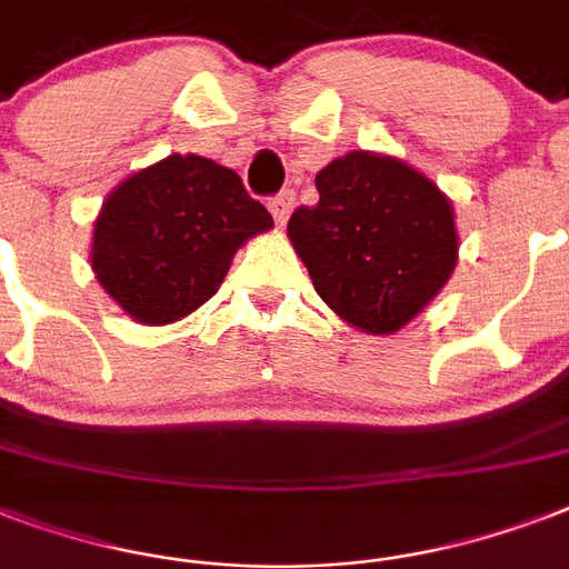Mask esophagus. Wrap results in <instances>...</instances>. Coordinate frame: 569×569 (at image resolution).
<instances>
[{
	"instance_id": "34e87169",
	"label": "esophagus",
	"mask_w": 569,
	"mask_h": 569,
	"mask_svg": "<svg viewBox=\"0 0 569 569\" xmlns=\"http://www.w3.org/2000/svg\"><path fill=\"white\" fill-rule=\"evenodd\" d=\"M295 206V191L292 189H283L280 194H274L271 200H268V209H271V214H274V221L283 227L286 218H289V212H292Z\"/></svg>"
}]
</instances>
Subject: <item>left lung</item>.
<instances>
[{
	"label": "left lung",
	"mask_w": 569,
	"mask_h": 569,
	"mask_svg": "<svg viewBox=\"0 0 569 569\" xmlns=\"http://www.w3.org/2000/svg\"><path fill=\"white\" fill-rule=\"evenodd\" d=\"M316 189L286 227L316 292L348 325L396 333L458 262L451 203L405 162L360 150L321 168Z\"/></svg>",
	"instance_id": "1"
}]
</instances>
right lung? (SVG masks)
<instances>
[{"instance_id":"1","label":"right lung","mask_w":569,"mask_h":569,"mask_svg":"<svg viewBox=\"0 0 569 569\" xmlns=\"http://www.w3.org/2000/svg\"><path fill=\"white\" fill-rule=\"evenodd\" d=\"M271 214L239 173L203 156H168L120 182L93 227V271L136 321L168 325L223 283L232 253Z\"/></svg>"}]
</instances>
